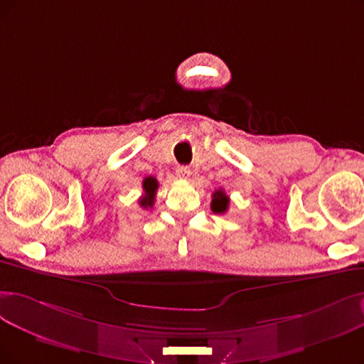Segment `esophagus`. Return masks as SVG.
<instances>
[{
	"mask_svg": "<svg viewBox=\"0 0 364 364\" xmlns=\"http://www.w3.org/2000/svg\"><path fill=\"white\" fill-rule=\"evenodd\" d=\"M176 174H178L179 179H188L191 176V170H190V167H186V166H179L176 168Z\"/></svg>",
	"mask_w": 364,
	"mask_h": 364,
	"instance_id": "1",
	"label": "esophagus"
}]
</instances>
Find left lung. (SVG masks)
<instances>
[{"instance_id":"1","label":"left lung","mask_w":364,"mask_h":364,"mask_svg":"<svg viewBox=\"0 0 364 364\" xmlns=\"http://www.w3.org/2000/svg\"><path fill=\"white\" fill-rule=\"evenodd\" d=\"M228 203H230V198L227 197V194L223 190L215 191L212 203H210L212 212L213 213H225L228 209Z\"/></svg>"}]
</instances>
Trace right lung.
I'll return each mask as SVG.
<instances>
[{
  "label": "right lung",
  "mask_w": 364,
  "mask_h": 364,
  "mask_svg": "<svg viewBox=\"0 0 364 364\" xmlns=\"http://www.w3.org/2000/svg\"><path fill=\"white\" fill-rule=\"evenodd\" d=\"M156 190H158V181L155 178H152V176L144 178V181H143V193L144 194L139 200V205L143 209H148V208L154 206V200H155Z\"/></svg>",
  "instance_id": "1"
}]
</instances>
